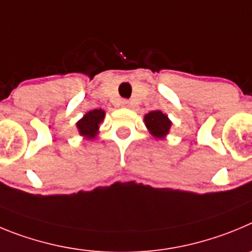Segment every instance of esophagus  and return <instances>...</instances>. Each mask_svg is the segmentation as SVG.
Here are the masks:
<instances>
[{
    "mask_svg": "<svg viewBox=\"0 0 252 252\" xmlns=\"http://www.w3.org/2000/svg\"><path fill=\"white\" fill-rule=\"evenodd\" d=\"M122 106H123V108H129V106H130V103H129L128 100H122Z\"/></svg>",
    "mask_w": 252,
    "mask_h": 252,
    "instance_id": "obj_1",
    "label": "esophagus"
}]
</instances>
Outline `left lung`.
<instances>
[{
  "label": "left lung",
  "instance_id": "obj_1",
  "mask_svg": "<svg viewBox=\"0 0 252 252\" xmlns=\"http://www.w3.org/2000/svg\"><path fill=\"white\" fill-rule=\"evenodd\" d=\"M144 123H146L147 129L149 130L153 137L156 138H164L168 134L171 129V121L165 114H163L160 110H153L144 115Z\"/></svg>",
  "mask_w": 252,
  "mask_h": 252
}]
</instances>
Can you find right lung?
<instances>
[{
  "label": "right lung",
  "instance_id": "right-lung-1",
  "mask_svg": "<svg viewBox=\"0 0 252 252\" xmlns=\"http://www.w3.org/2000/svg\"><path fill=\"white\" fill-rule=\"evenodd\" d=\"M104 117H105V112L101 109H94L88 112L76 123V126H78L80 135L88 138V139L95 138V135L98 134L99 124L103 122Z\"/></svg>",
  "mask_w": 252,
  "mask_h": 252
}]
</instances>
